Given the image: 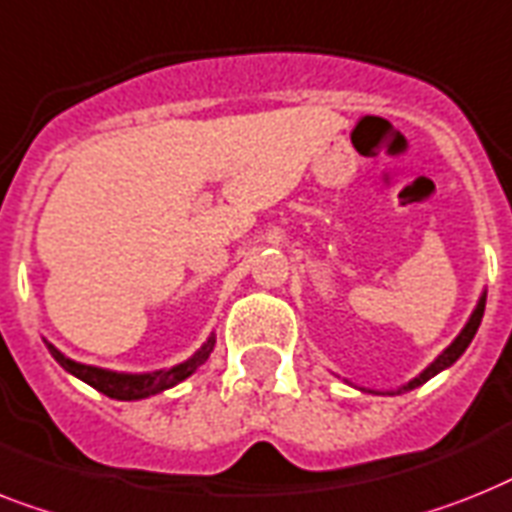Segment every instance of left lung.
Instances as JSON below:
<instances>
[{
  "label": "left lung",
  "mask_w": 512,
  "mask_h": 512,
  "mask_svg": "<svg viewBox=\"0 0 512 512\" xmlns=\"http://www.w3.org/2000/svg\"><path fill=\"white\" fill-rule=\"evenodd\" d=\"M484 305H486V292L479 297V305H476V310L471 313V318H468V323L463 326V331L455 336V342H452L450 347L442 352V355L436 357L434 363H431L426 371L418 373L413 381H407V384L400 386V389H389V392H376V389H363V386H357V389H360V392H368V394H402V392H410V389H415V386L426 384L429 378H434L436 373H442L444 368H450V365L455 363V360H458L465 350H468V344L473 342V336H476V331H479V326H481V318H484Z\"/></svg>",
  "instance_id": "1"
}]
</instances>
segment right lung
<instances>
[{
  "label": "right lung",
  "instance_id": "obj_1",
  "mask_svg": "<svg viewBox=\"0 0 512 512\" xmlns=\"http://www.w3.org/2000/svg\"><path fill=\"white\" fill-rule=\"evenodd\" d=\"M47 344V350L52 352V357L57 363L65 368L68 373H73L76 378L86 381L89 386H94L97 392L107 394L112 400H123V402H131V400H144V397H152V394H160L170 386L181 384L184 378H189L191 373L197 371L199 365L205 363L210 352L215 347V336H210L202 347H199L189 360L184 363L173 365V368H165V371H152V373H118V371H107V368H97V365H83L76 363V360H70V357L62 355L54 344Z\"/></svg>",
  "mask_w": 512,
  "mask_h": 512
}]
</instances>
